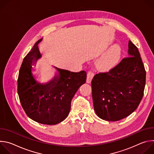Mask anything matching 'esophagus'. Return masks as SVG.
I'll return each instance as SVG.
<instances>
[{
	"label": "esophagus",
	"instance_id": "1",
	"mask_svg": "<svg viewBox=\"0 0 154 154\" xmlns=\"http://www.w3.org/2000/svg\"><path fill=\"white\" fill-rule=\"evenodd\" d=\"M94 74L93 72L91 71H89L87 74V79H86V83H91V80L94 77Z\"/></svg>",
	"mask_w": 154,
	"mask_h": 154
}]
</instances>
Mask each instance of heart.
I'll return each mask as SVG.
<instances>
[{
	"instance_id": "obj_1",
	"label": "heart",
	"mask_w": 154,
	"mask_h": 154,
	"mask_svg": "<svg viewBox=\"0 0 154 154\" xmlns=\"http://www.w3.org/2000/svg\"><path fill=\"white\" fill-rule=\"evenodd\" d=\"M122 54L120 45L116 44L109 48L96 62V67L100 71H106L113 68L118 63Z\"/></svg>"
}]
</instances>
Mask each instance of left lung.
Returning <instances> with one entry per match:
<instances>
[{"label":"left lung","instance_id":"obj_1","mask_svg":"<svg viewBox=\"0 0 154 154\" xmlns=\"http://www.w3.org/2000/svg\"><path fill=\"white\" fill-rule=\"evenodd\" d=\"M128 57L107 72L96 74L91 82L96 115L118 121L132 113L144 94L146 71L138 48L128 41Z\"/></svg>","mask_w":154,"mask_h":154}]
</instances>
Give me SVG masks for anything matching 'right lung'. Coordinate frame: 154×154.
<instances>
[{
  "label": "right lung",
  "instance_id": "1",
  "mask_svg": "<svg viewBox=\"0 0 154 154\" xmlns=\"http://www.w3.org/2000/svg\"><path fill=\"white\" fill-rule=\"evenodd\" d=\"M39 39L24 58L17 79V94L26 115L42 124L55 125L68 116L71 100L81 85L86 80V72H73L54 68L57 73L49 82H38L32 71V66L41 58L38 45Z\"/></svg>",
  "mask_w": 154,
  "mask_h": 154
}]
</instances>
